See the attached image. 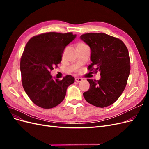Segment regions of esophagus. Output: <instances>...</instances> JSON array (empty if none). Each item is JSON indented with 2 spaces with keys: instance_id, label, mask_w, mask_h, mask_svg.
Here are the masks:
<instances>
[{
  "instance_id": "obj_1",
  "label": "esophagus",
  "mask_w": 149,
  "mask_h": 149,
  "mask_svg": "<svg viewBox=\"0 0 149 149\" xmlns=\"http://www.w3.org/2000/svg\"><path fill=\"white\" fill-rule=\"evenodd\" d=\"M75 81H76V82L79 83V82L82 81L83 79H82V78H75Z\"/></svg>"
}]
</instances>
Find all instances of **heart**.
<instances>
[{"mask_svg": "<svg viewBox=\"0 0 149 149\" xmlns=\"http://www.w3.org/2000/svg\"><path fill=\"white\" fill-rule=\"evenodd\" d=\"M81 45H84V44H83V43H79V44L78 45V46H81Z\"/></svg>", "mask_w": 149, "mask_h": 149, "instance_id": "obj_1", "label": "heart"}]
</instances>
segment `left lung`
Listing matches in <instances>:
<instances>
[{
  "label": "left lung",
  "mask_w": 149,
  "mask_h": 149,
  "mask_svg": "<svg viewBox=\"0 0 149 149\" xmlns=\"http://www.w3.org/2000/svg\"><path fill=\"white\" fill-rule=\"evenodd\" d=\"M80 38L91 48L89 71H100V80L88 79L90 86L83 93L88 102L105 107L115 102L124 91L130 73L128 49L118 38L104 33L83 34Z\"/></svg>",
  "instance_id": "8db88e82"
}]
</instances>
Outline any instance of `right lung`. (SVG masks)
I'll return each mask as SVG.
<instances>
[{"label":"right lung","instance_id":"1","mask_svg":"<svg viewBox=\"0 0 149 149\" xmlns=\"http://www.w3.org/2000/svg\"><path fill=\"white\" fill-rule=\"evenodd\" d=\"M76 36L71 32H47L34 36L26 43L20 64L22 83L35 105L43 109L58 106L74 82L71 75L53 79L50 72L61 62L65 48Z\"/></svg>","mask_w":149,"mask_h":149}]
</instances>
